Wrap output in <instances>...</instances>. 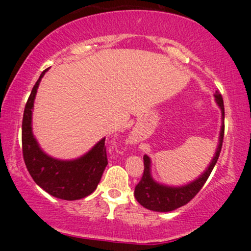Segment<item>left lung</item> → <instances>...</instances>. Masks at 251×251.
Masks as SVG:
<instances>
[{
    "label": "left lung",
    "instance_id": "obj_1",
    "mask_svg": "<svg viewBox=\"0 0 251 251\" xmlns=\"http://www.w3.org/2000/svg\"><path fill=\"white\" fill-rule=\"evenodd\" d=\"M215 101L221 108L222 112V126L220 131V137H218V145L216 149V152L212 157L209 166L205 169V171L201 174L200 177L196 178L195 180L190 181L185 185L180 186H171L166 184L158 183L153 179L151 174V159L149 155H144V174L142 179H140L138 185L135 186L134 197L139 201L140 205L144 208L152 210L157 212H169L180 208L189 203L196 195L200 192V190L203 188L206 179L211 174L212 169L215 168L217 163L218 157H220L222 143H223L224 137V105L223 99L220 92L216 91L214 94Z\"/></svg>",
    "mask_w": 251,
    "mask_h": 251
}]
</instances>
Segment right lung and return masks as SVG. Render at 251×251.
I'll return each mask as SVG.
<instances>
[{"mask_svg":"<svg viewBox=\"0 0 251 251\" xmlns=\"http://www.w3.org/2000/svg\"><path fill=\"white\" fill-rule=\"evenodd\" d=\"M47 71L41 73L25 103L22 120L24 159L31 178L40 188L60 200L77 201L96 191L107 166L105 138L99 140L81 157L71 160L50 157L40 148L36 138L34 137L31 119L37 88Z\"/></svg>","mask_w":251,"mask_h":251,"instance_id":"obj_1","label":"right lung"}]
</instances>
